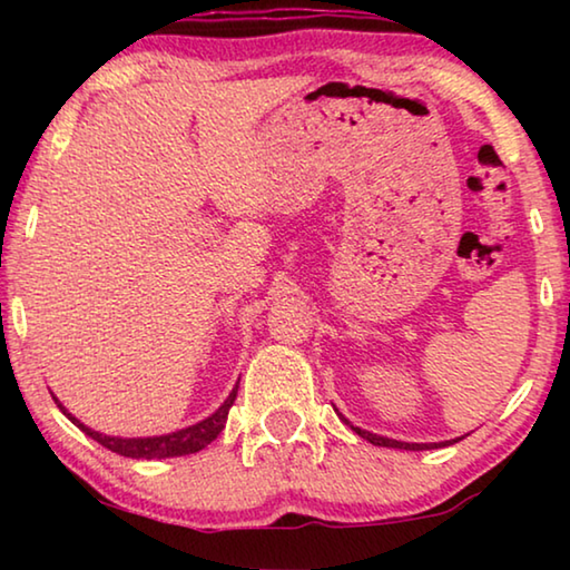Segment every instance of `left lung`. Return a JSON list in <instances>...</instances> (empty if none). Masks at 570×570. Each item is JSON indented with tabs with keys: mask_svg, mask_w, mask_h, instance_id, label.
<instances>
[{
	"mask_svg": "<svg viewBox=\"0 0 570 570\" xmlns=\"http://www.w3.org/2000/svg\"><path fill=\"white\" fill-rule=\"evenodd\" d=\"M356 435L364 438L366 442H372V445H380V448H400V450H432V448H445V445H452V442L458 440H448V442H424V445H420V442H400V440H390V438H380V435H372V432H366L362 428H352Z\"/></svg>",
	"mask_w": 570,
	"mask_h": 570,
	"instance_id": "8db88e82",
	"label": "left lung"
}]
</instances>
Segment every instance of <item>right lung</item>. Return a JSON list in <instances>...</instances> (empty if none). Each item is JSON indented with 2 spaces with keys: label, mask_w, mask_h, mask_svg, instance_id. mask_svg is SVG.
<instances>
[{
  "label": "right lung",
  "mask_w": 570,
  "mask_h": 570,
  "mask_svg": "<svg viewBox=\"0 0 570 570\" xmlns=\"http://www.w3.org/2000/svg\"><path fill=\"white\" fill-rule=\"evenodd\" d=\"M236 392H238V384L234 387V392L228 394V400L220 404V407L206 417L204 422L198 424H190L186 430H178V432H170V435H160V438H110V435H100V432H95L90 428H85L80 420H75L70 412H67L60 402H57V407H60L67 417H70L77 428H80L85 435H90L95 442H100L102 448H108L112 452H118L122 458H135V460H160V458H178V455H190V452H198L204 450L206 445H210L218 438V432L224 430V424L228 420V410L230 404L236 402Z\"/></svg>",
  "instance_id": "obj_1"
}]
</instances>
